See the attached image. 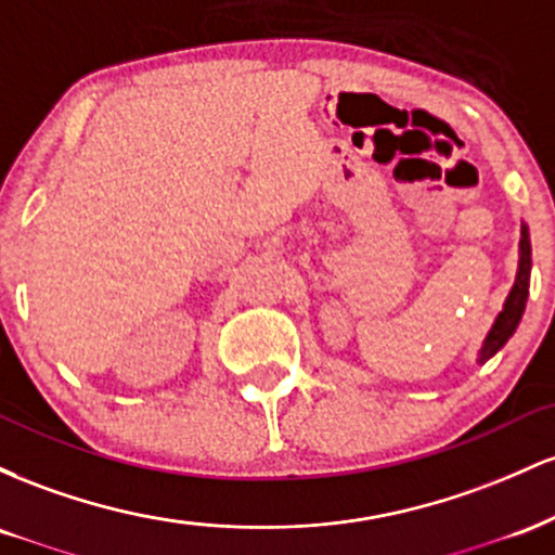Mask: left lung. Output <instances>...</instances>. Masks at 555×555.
I'll use <instances>...</instances> for the list:
<instances>
[{"label": "left lung", "instance_id": "obj_1", "mask_svg": "<svg viewBox=\"0 0 555 555\" xmlns=\"http://www.w3.org/2000/svg\"><path fill=\"white\" fill-rule=\"evenodd\" d=\"M530 269H532V247H530V232L527 227H521V240H519V271H517V282H514L512 292H508L506 302H503V310L495 318L493 328L488 331L486 344L480 349V362H486L493 358L495 352L512 339V334L517 331L521 313H525L527 305V295H530Z\"/></svg>", "mask_w": 555, "mask_h": 555}]
</instances>
